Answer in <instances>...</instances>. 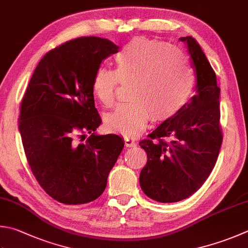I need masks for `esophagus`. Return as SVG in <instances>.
I'll use <instances>...</instances> for the list:
<instances>
[{
  "label": "esophagus",
  "mask_w": 248,
  "mask_h": 248,
  "mask_svg": "<svg viewBox=\"0 0 248 248\" xmlns=\"http://www.w3.org/2000/svg\"><path fill=\"white\" fill-rule=\"evenodd\" d=\"M125 146L127 147V148H130V147H135V146H136V142H135L134 140H132V139L125 138Z\"/></svg>",
  "instance_id": "obj_1"
}]
</instances>
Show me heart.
I'll return each mask as SVG.
<instances>
[{"instance_id": "obj_1", "label": "heart", "mask_w": 248, "mask_h": 248, "mask_svg": "<svg viewBox=\"0 0 248 248\" xmlns=\"http://www.w3.org/2000/svg\"><path fill=\"white\" fill-rule=\"evenodd\" d=\"M119 81L132 82L129 102L106 114V127L135 137L150 120L172 118L189 101L194 74L186 56L164 42L138 37L115 56V71L99 67L93 78V92L105 107L112 106Z\"/></svg>"}]
</instances>
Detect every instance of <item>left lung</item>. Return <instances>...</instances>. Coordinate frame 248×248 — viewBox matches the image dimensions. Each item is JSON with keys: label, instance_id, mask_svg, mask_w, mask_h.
I'll list each match as a JSON object with an SVG mask.
<instances>
[{"label": "left lung", "instance_id": "8db88e82", "mask_svg": "<svg viewBox=\"0 0 248 248\" xmlns=\"http://www.w3.org/2000/svg\"><path fill=\"white\" fill-rule=\"evenodd\" d=\"M179 40L192 59L195 95L178 113L158 125L150 139L139 142L148 156L140 171V186L160 203L178 202L197 192L216 164L222 143L216 74L193 37Z\"/></svg>", "mask_w": 248, "mask_h": 248}]
</instances>
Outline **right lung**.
I'll list each match as a JSON object with an SVG mask.
<instances>
[{
  "label": "right lung",
  "mask_w": 248,
  "mask_h": 248,
  "mask_svg": "<svg viewBox=\"0 0 248 248\" xmlns=\"http://www.w3.org/2000/svg\"><path fill=\"white\" fill-rule=\"evenodd\" d=\"M118 51L102 37L69 41L41 59L22 98L18 128L28 163L45 192L60 203L99 198L124 148L119 135L96 133L101 119L93 92L96 70Z\"/></svg>",
  "instance_id": "add662e5"
}]
</instances>
